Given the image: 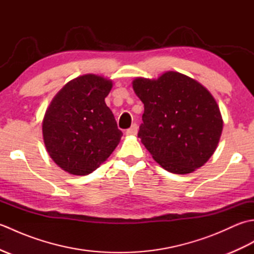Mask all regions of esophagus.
Masks as SVG:
<instances>
[{"label": "esophagus", "instance_id": "34e87169", "mask_svg": "<svg viewBox=\"0 0 254 254\" xmlns=\"http://www.w3.org/2000/svg\"><path fill=\"white\" fill-rule=\"evenodd\" d=\"M137 130H138L137 124H133V126L127 131V135H136Z\"/></svg>", "mask_w": 254, "mask_h": 254}]
</instances>
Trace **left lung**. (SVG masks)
I'll return each instance as SVG.
<instances>
[{"label": "left lung", "instance_id": "8db88e82", "mask_svg": "<svg viewBox=\"0 0 254 254\" xmlns=\"http://www.w3.org/2000/svg\"><path fill=\"white\" fill-rule=\"evenodd\" d=\"M144 104L138 137L167 171L187 175L207 163L217 148L223 118L212 94L197 80L168 71L132 82Z\"/></svg>", "mask_w": 254, "mask_h": 254}]
</instances>
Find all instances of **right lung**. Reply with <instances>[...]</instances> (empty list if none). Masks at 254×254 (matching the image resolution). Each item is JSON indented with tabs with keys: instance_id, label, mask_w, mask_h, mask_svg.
<instances>
[{
	"instance_id": "1",
	"label": "right lung",
	"mask_w": 254,
	"mask_h": 254,
	"mask_svg": "<svg viewBox=\"0 0 254 254\" xmlns=\"http://www.w3.org/2000/svg\"><path fill=\"white\" fill-rule=\"evenodd\" d=\"M111 88V79L80 75L64 85L47 108L42 120L46 149L68 174H91L120 143L122 132L105 102Z\"/></svg>"
}]
</instances>
